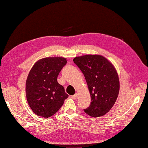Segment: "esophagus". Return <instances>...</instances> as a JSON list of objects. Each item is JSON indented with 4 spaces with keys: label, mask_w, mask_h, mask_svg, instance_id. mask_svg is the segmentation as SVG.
Masks as SVG:
<instances>
[{
    "label": "esophagus",
    "mask_w": 148,
    "mask_h": 148,
    "mask_svg": "<svg viewBox=\"0 0 148 148\" xmlns=\"http://www.w3.org/2000/svg\"><path fill=\"white\" fill-rule=\"evenodd\" d=\"M77 96H78V95H77V94H75V95H73V96H71V97H72L73 99H77Z\"/></svg>",
    "instance_id": "esophagus-1"
}]
</instances>
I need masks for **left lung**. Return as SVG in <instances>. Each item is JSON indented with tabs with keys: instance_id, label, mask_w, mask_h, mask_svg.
Masks as SVG:
<instances>
[{
	"instance_id": "obj_1",
	"label": "left lung",
	"mask_w": 148,
	"mask_h": 148,
	"mask_svg": "<svg viewBox=\"0 0 148 148\" xmlns=\"http://www.w3.org/2000/svg\"><path fill=\"white\" fill-rule=\"evenodd\" d=\"M73 62L83 72L91 95V104L84 111L92 117L106 114L115 103L120 89L114 66L101 55L76 57Z\"/></svg>"
}]
</instances>
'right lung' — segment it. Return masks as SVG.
<instances>
[{
    "label": "right lung",
    "instance_id": "add662e5",
    "mask_svg": "<svg viewBox=\"0 0 148 148\" xmlns=\"http://www.w3.org/2000/svg\"><path fill=\"white\" fill-rule=\"evenodd\" d=\"M66 64V58L46 57L38 60L26 82V97L33 112L48 118L55 114L69 97L57 77Z\"/></svg>",
    "mask_w": 148,
    "mask_h": 148
}]
</instances>
